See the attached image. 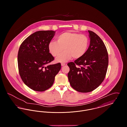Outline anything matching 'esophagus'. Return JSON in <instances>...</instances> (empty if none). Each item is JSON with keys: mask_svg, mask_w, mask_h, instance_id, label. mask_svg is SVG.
I'll return each instance as SVG.
<instances>
[{"mask_svg": "<svg viewBox=\"0 0 127 127\" xmlns=\"http://www.w3.org/2000/svg\"><path fill=\"white\" fill-rule=\"evenodd\" d=\"M65 64H65V63H62L61 64V65L62 66H64V65H65Z\"/></svg>", "mask_w": 127, "mask_h": 127, "instance_id": "34e87169", "label": "esophagus"}]
</instances>
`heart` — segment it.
Returning <instances> with one entry per match:
<instances>
[{
  "mask_svg": "<svg viewBox=\"0 0 127 127\" xmlns=\"http://www.w3.org/2000/svg\"><path fill=\"white\" fill-rule=\"evenodd\" d=\"M57 41H52L48 43L49 53L53 57H57L62 53L56 59L57 62H65L72 57L78 59L82 57L87 52L90 45L88 37L84 35L66 32L60 35L57 38Z\"/></svg>",
  "mask_w": 127,
  "mask_h": 127,
  "instance_id": "b5f03b06",
  "label": "heart"
}]
</instances>
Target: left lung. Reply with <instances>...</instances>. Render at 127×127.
Listing matches in <instances>:
<instances>
[{
	"mask_svg": "<svg viewBox=\"0 0 127 127\" xmlns=\"http://www.w3.org/2000/svg\"><path fill=\"white\" fill-rule=\"evenodd\" d=\"M88 32L91 40L87 52L74 62L67 63L70 84L74 90L82 93L94 91L101 84L109 64L108 51L102 39L94 32Z\"/></svg>",
	"mask_w": 127,
	"mask_h": 127,
	"instance_id": "1",
	"label": "left lung"
}]
</instances>
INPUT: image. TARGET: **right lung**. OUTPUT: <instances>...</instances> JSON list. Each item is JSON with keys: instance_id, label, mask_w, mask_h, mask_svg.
Here are the masks:
<instances>
[{"instance_id": "right-lung-1", "label": "right lung", "mask_w": 127, "mask_h": 127, "mask_svg": "<svg viewBox=\"0 0 127 127\" xmlns=\"http://www.w3.org/2000/svg\"><path fill=\"white\" fill-rule=\"evenodd\" d=\"M52 30L38 31L28 36L21 44L18 55L19 73L31 89L44 91L53 84L61 64L48 63L54 60L49 52L48 43L54 36Z\"/></svg>"}]
</instances>
